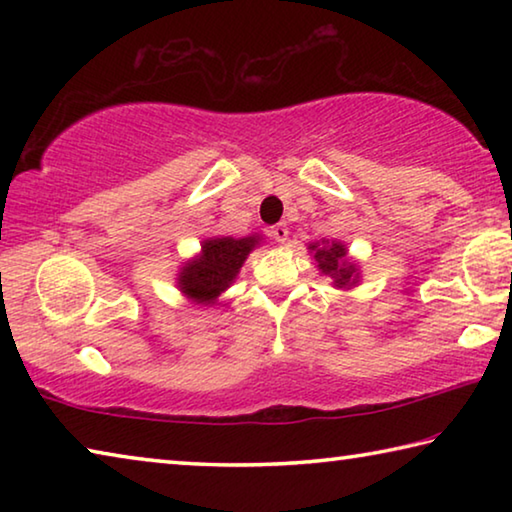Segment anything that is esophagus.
I'll return each mask as SVG.
<instances>
[{
    "mask_svg": "<svg viewBox=\"0 0 512 512\" xmlns=\"http://www.w3.org/2000/svg\"><path fill=\"white\" fill-rule=\"evenodd\" d=\"M271 237H273L275 241H280V244H284V241L289 239L287 223H277V225H273V228H271Z\"/></svg>",
    "mask_w": 512,
    "mask_h": 512,
    "instance_id": "obj_1",
    "label": "esophagus"
}]
</instances>
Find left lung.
Wrapping results in <instances>:
<instances>
[{"label":"left lung","instance_id":"8db88e82","mask_svg":"<svg viewBox=\"0 0 512 512\" xmlns=\"http://www.w3.org/2000/svg\"><path fill=\"white\" fill-rule=\"evenodd\" d=\"M309 250L314 253L318 271L329 275L334 280V287L350 289L359 282V266L348 257V248L341 241H316L309 244Z\"/></svg>","mask_w":512,"mask_h":512}]
</instances>
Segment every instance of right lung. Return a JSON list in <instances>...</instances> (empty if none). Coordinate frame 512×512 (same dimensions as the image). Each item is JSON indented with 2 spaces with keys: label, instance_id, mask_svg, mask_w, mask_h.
<instances>
[{
  "label": "right lung",
  "instance_id": "1",
  "mask_svg": "<svg viewBox=\"0 0 512 512\" xmlns=\"http://www.w3.org/2000/svg\"><path fill=\"white\" fill-rule=\"evenodd\" d=\"M257 244L259 235L205 239L201 253L180 268L178 289L196 305H214L216 298L235 282L239 268Z\"/></svg>",
  "mask_w": 512,
  "mask_h": 512
}]
</instances>
